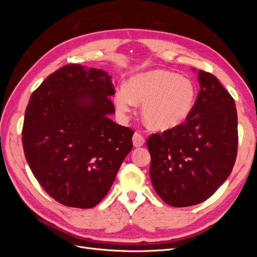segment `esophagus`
I'll return each instance as SVG.
<instances>
[{
    "label": "esophagus",
    "mask_w": 257,
    "mask_h": 257,
    "mask_svg": "<svg viewBox=\"0 0 257 257\" xmlns=\"http://www.w3.org/2000/svg\"><path fill=\"white\" fill-rule=\"evenodd\" d=\"M144 144H145V137L141 133H138V132H136V133L133 136V145H134V147H136V148L142 147V146H144Z\"/></svg>",
    "instance_id": "obj_1"
}]
</instances>
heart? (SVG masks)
<instances>
[{
    "instance_id": "b5f03b06",
    "label": "heart",
    "mask_w": 257,
    "mask_h": 257,
    "mask_svg": "<svg viewBox=\"0 0 257 257\" xmlns=\"http://www.w3.org/2000/svg\"><path fill=\"white\" fill-rule=\"evenodd\" d=\"M195 99L196 87L191 79L164 69L132 76L127 88H120L114 96L115 105L123 113L143 103V120L157 131L182 124L192 112Z\"/></svg>"
}]
</instances>
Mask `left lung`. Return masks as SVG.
<instances>
[{"label": "left lung", "mask_w": 257, "mask_h": 257, "mask_svg": "<svg viewBox=\"0 0 257 257\" xmlns=\"http://www.w3.org/2000/svg\"><path fill=\"white\" fill-rule=\"evenodd\" d=\"M198 81L200 90L189 118L147 141L152 185L173 207L208 199L230 175L237 158L234 98L212 74L199 69Z\"/></svg>", "instance_id": "left-lung-1"}]
</instances>
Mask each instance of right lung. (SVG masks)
Wrapping results in <instances>:
<instances>
[{
    "label": "right lung",
    "mask_w": 257,
    "mask_h": 257,
    "mask_svg": "<svg viewBox=\"0 0 257 257\" xmlns=\"http://www.w3.org/2000/svg\"><path fill=\"white\" fill-rule=\"evenodd\" d=\"M111 77L103 69L68 64L31 95L22 127L28 164L46 193L74 208L96 206L133 148L134 131L114 112Z\"/></svg>",
    "instance_id": "right-lung-1"
}]
</instances>
